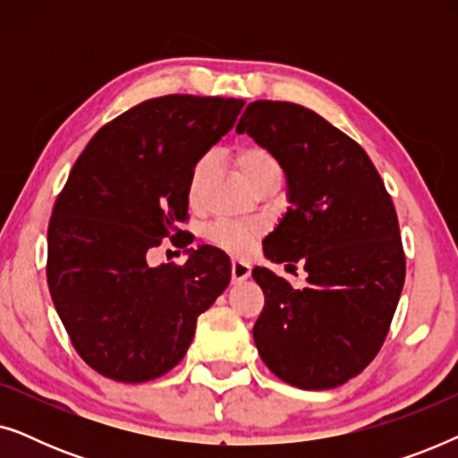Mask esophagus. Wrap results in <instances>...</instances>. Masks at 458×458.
Returning <instances> with one entry per match:
<instances>
[{"label": "esophagus", "mask_w": 458, "mask_h": 458, "mask_svg": "<svg viewBox=\"0 0 458 458\" xmlns=\"http://www.w3.org/2000/svg\"><path fill=\"white\" fill-rule=\"evenodd\" d=\"M250 267L246 260H240V259H233L231 260V279H233V284H240V281L248 279L250 277Z\"/></svg>", "instance_id": "esophagus-1"}]
</instances>
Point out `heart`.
Wrapping results in <instances>:
<instances>
[{
	"mask_svg": "<svg viewBox=\"0 0 458 458\" xmlns=\"http://www.w3.org/2000/svg\"><path fill=\"white\" fill-rule=\"evenodd\" d=\"M233 162L242 177L252 185V190L260 181H265L273 174H281V165L271 149L260 146V143H243L235 149ZM212 174V158H199L193 165L190 179H187V204L193 210H202L206 202V187H208ZM260 233L259 223H225L216 225L208 231V240L216 246H221L229 252L243 254L252 246L256 235Z\"/></svg>",
	"mask_w": 458,
	"mask_h": 458,
	"instance_id": "obj_1",
	"label": "heart"
}]
</instances>
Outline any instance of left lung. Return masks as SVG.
Returning <instances> with one entry per match:
<instances>
[{"mask_svg": "<svg viewBox=\"0 0 458 458\" xmlns=\"http://www.w3.org/2000/svg\"><path fill=\"white\" fill-rule=\"evenodd\" d=\"M235 131L285 173L290 208L262 242L265 256L309 273L293 290L254 268L265 293L254 344L285 384L331 390L377 356L396 312L406 273L396 208L365 149L304 106L252 102Z\"/></svg>", "mask_w": 458, "mask_h": 458, "instance_id": "1", "label": "left lung"}]
</instances>
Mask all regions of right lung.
I'll list each match as a JSON object with an SVG mask.
<instances>
[{
  "mask_svg": "<svg viewBox=\"0 0 458 458\" xmlns=\"http://www.w3.org/2000/svg\"><path fill=\"white\" fill-rule=\"evenodd\" d=\"M243 99L162 96L91 137L55 199L47 285L81 359L104 377L141 384L183 359L196 321L231 281L223 250H187L149 267L148 250L179 237L187 179L231 131Z\"/></svg>",
  "mask_w": 458,
  "mask_h": 458,
  "instance_id": "1",
  "label": "right lung"
}]
</instances>
